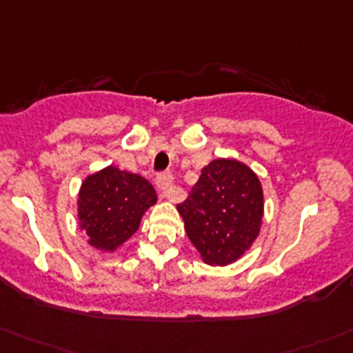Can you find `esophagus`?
Wrapping results in <instances>:
<instances>
[{
  "label": "esophagus",
  "instance_id": "obj_1",
  "mask_svg": "<svg viewBox=\"0 0 353 353\" xmlns=\"http://www.w3.org/2000/svg\"><path fill=\"white\" fill-rule=\"evenodd\" d=\"M157 186L160 190L161 196H165L167 200L176 202L177 199V188L174 186V177L170 172H161L157 176Z\"/></svg>",
  "mask_w": 353,
  "mask_h": 353
}]
</instances>
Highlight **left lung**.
<instances>
[{
    "mask_svg": "<svg viewBox=\"0 0 353 353\" xmlns=\"http://www.w3.org/2000/svg\"><path fill=\"white\" fill-rule=\"evenodd\" d=\"M184 230L203 263L226 266L242 258L263 226L265 195L258 174L235 158H216L183 203Z\"/></svg>",
    "mask_w": 353,
    "mask_h": 353,
    "instance_id": "8db88e82",
    "label": "left lung"
}]
</instances>
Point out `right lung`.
Returning a JSON list of instances; mask_svg holds the SVG:
<instances>
[{
	"label": "right lung",
	"instance_id": "right-lung-1",
	"mask_svg": "<svg viewBox=\"0 0 353 353\" xmlns=\"http://www.w3.org/2000/svg\"><path fill=\"white\" fill-rule=\"evenodd\" d=\"M153 184L139 174L108 165L81 181L78 225L99 252H114L137 232L144 212L157 203Z\"/></svg>",
	"mask_w": 353,
	"mask_h": 353
}]
</instances>
